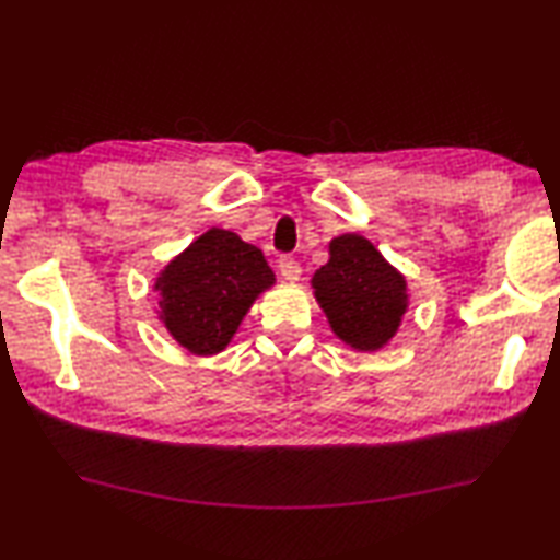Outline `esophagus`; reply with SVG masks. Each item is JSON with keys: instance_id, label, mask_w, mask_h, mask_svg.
Here are the masks:
<instances>
[{"instance_id": "1", "label": "esophagus", "mask_w": 560, "mask_h": 560, "mask_svg": "<svg viewBox=\"0 0 560 560\" xmlns=\"http://www.w3.org/2000/svg\"><path fill=\"white\" fill-rule=\"evenodd\" d=\"M279 270H281V277L285 281H298L300 275H302V265L293 256H281L279 258Z\"/></svg>"}]
</instances>
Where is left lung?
<instances>
[{"label":"left lung","instance_id":"left-lung-1","mask_svg":"<svg viewBox=\"0 0 560 560\" xmlns=\"http://www.w3.org/2000/svg\"><path fill=\"white\" fill-rule=\"evenodd\" d=\"M315 300L334 334L354 350L386 346L407 308L405 277L366 237L346 233L329 242V262L313 277Z\"/></svg>","mask_w":560,"mask_h":560}]
</instances>
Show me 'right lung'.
I'll use <instances>...</instances> for the list:
<instances>
[{
	"label": "right lung",
	"mask_w": 560,
	"mask_h": 560,
	"mask_svg": "<svg viewBox=\"0 0 560 560\" xmlns=\"http://www.w3.org/2000/svg\"><path fill=\"white\" fill-rule=\"evenodd\" d=\"M272 283L275 272L258 247L210 229L162 270L155 283L160 318L189 352L217 354Z\"/></svg>",
	"instance_id": "add662e5"
}]
</instances>
